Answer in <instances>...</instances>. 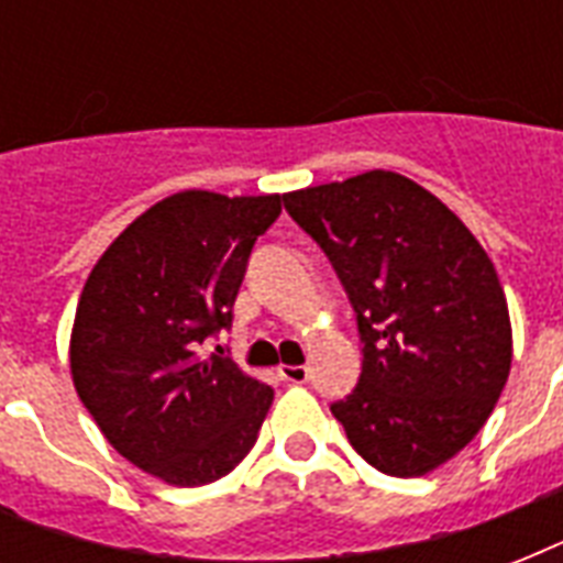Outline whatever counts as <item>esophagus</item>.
<instances>
[{
	"label": "esophagus",
	"mask_w": 563,
	"mask_h": 563,
	"mask_svg": "<svg viewBox=\"0 0 563 563\" xmlns=\"http://www.w3.org/2000/svg\"><path fill=\"white\" fill-rule=\"evenodd\" d=\"M277 374H280L283 379L291 385H303L309 379L307 365H280V368H277Z\"/></svg>",
	"instance_id": "34e87169"
}]
</instances>
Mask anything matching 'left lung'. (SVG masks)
Here are the masks:
<instances>
[{
    "mask_svg": "<svg viewBox=\"0 0 563 563\" xmlns=\"http://www.w3.org/2000/svg\"><path fill=\"white\" fill-rule=\"evenodd\" d=\"M342 277L362 376L333 402L353 450L388 476H427L485 427L511 371L497 268L441 198L397 172L283 195Z\"/></svg>",
    "mask_w": 563,
    "mask_h": 563,
    "instance_id": "obj_1",
    "label": "left lung"
}]
</instances>
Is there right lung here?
<instances>
[{
	"mask_svg": "<svg viewBox=\"0 0 563 563\" xmlns=\"http://www.w3.org/2000/svg\"><path fill=\"white\" fill-rule=\"evenodd\" d=\"M280 210L277 192L184 189L136 216L84 283L75 391L108 444L166 485L228 476L272 409V385L201 344L230 327L251 247Z\"/></svg>",
	"mask_w": 563,
	"mask_h": 563,
	"instance_id": "1",
	"label": "right lung"
}]
</instances>
